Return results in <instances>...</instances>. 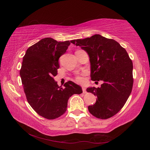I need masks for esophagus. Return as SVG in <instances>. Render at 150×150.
<instances>
[{"label":"esophagus","mask_w":150,"mask_h":150,"mask_svg":"<svg viewBox=\"0 0 150 150\" xmlns=\"http://www.w3.org/2000/svg\"><path fill=\"white\" fill-rule=\"evenodd\" d=\"M82 92H83V93H86V89L85 88H84V87H82Z\"/></svg>","instance_id":"1"}]
</instances>
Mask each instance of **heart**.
Returning <instances> with one entry per match:
<instances>
[{
  "label": "heart",
  "instance_id": "1",
  "mask_svg": "<svg viewBox=\"0 0 150 150\" xmlns=\"http://www.w3.org/2000/svg\"><path fill=\"white\" fill-rule=\"evenodd\" d=\"M76 80H77V81L79 82V83H83L84 82L83 79L81 77H77V79H76Z\"/></svg>",
  "mask_w": 150,
  "mask_h": 150
}]
</instances>
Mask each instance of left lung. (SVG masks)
Wrapping results in <instances>:
<instances>
[{"instance_id": "left-lung-1", "label": "left lung", "mask_w": 150, "mask_h": 150, "mask_svg": "<svg viewBox=\"0 0 150 150\" xmlns=\"http://www.w3.org/2000/svg\"><path fill=\"white\" fill-rule=\"evenodd\" d=\"M90 57L91 79L103 81L100 88H88L97 97L88 106L91 114L100 119L113 117L122 109L132 90L133 63L126 50L113 39L94 35L84 39L73 40Z\"/></svg>"}]
</instances>
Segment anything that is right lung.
Instances as JSON below:
<instances>
[{"label":"right lung","instance_id":"right-lung-1","mask_svg":"<svg viewBox=\"0 0 150 150\" xmlns=\"http://www.w3.org/2000/svg\"><path fill=\"white\" fill-rule=\"evenodd\" d=\"M72 40L58 42L45 38L30 46L23 57L20 75L28 103L47 119H55L66 112L69 98L81 94V86L72 81L59 86L53 77L59 68V59Z\"/></svg>","mask_w":150,"mask_h":150}]
</instances>
